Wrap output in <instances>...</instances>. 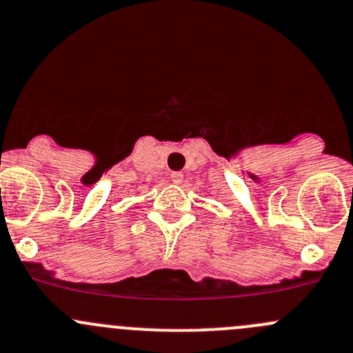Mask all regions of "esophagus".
<instances>
[{
	"mask_svg": "<svg viewBox=\"0 0 353 353\" xmlns=\"http://www.w3.org/2000/svg\"><path fill=\"white\" fill-rule=\"evenodd\" d=\"M183 172H172L170 174V179H172V183H176V184H179V183H183Z\"/></svg>",
	"mask_w": 353,
	"mask_h": 353,
	"instance_id": "1",
	"label": "esophagus"
}]
</instances>
